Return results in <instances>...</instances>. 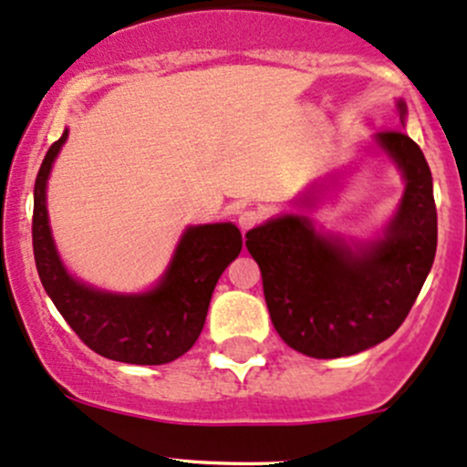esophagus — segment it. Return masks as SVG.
I'll return each instance as SVG.
<instances>
[{
	"instance_id": "obj_1",
	"label": "esophagus",
	"mask_w": 467,
	"mask_h": 467,
	"mask_svg": "<svg viewBox=\"0 0 467 467\" xmlns=\"http://www.w3.org/2000/svg\"><path fill=\"white\" fill-rule=\"evenodd\" d=\"M263 218H265V215H263L261 211L247 209V211H243V213L238 215V227L243 229V232H249V229L258 227V224L263 223Z\"/></svg>"
}]
</instances>
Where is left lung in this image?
Returning a JSON list of instances; mask_svg holds the SVG:
<instances>
[{
  "instance_id": "1",
  "label": "left lung",
  "mask_w": 467,
  "mask_h": 467,
  "mask_svg": "<svg viewBox=\"0 0 467 467\" xmlns=\"http://www.w3.org/2000/svg\"><path fill=\"white\" fill-rule=\"evenodd\" d=\"M398 108L405 117L402 100ZM378 141L407 182L382 240L353 252L317 234L306 215L269 220L247 234L274 328L307 358H346L391 337L434 263L439 224L425 155L400 130H384Z\"/></svg>"
}]
</instances>
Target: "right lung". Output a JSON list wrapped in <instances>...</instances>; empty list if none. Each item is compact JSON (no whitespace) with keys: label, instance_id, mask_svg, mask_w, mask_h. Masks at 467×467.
<instances>
[{"label":"right lung","instance_id":"right-lung-1","mask_svg":"<svg viewBox=\"0 0 467 467\" xmlns=\"http://www.w3.org/2000/svg\"><path fill=\"white\" fill-rule=\"evenodd\" d=\"M67 130L51 143L33 191V254L47 295L67 324L94 353L128 364H168L200 337L220 274L243 249L232 223L191 227L177 247L166 276L152 292L108 295L67 274L47 220V177Z\"/></svg>","mask_w":467,"mask_h":467}]
</instances>
